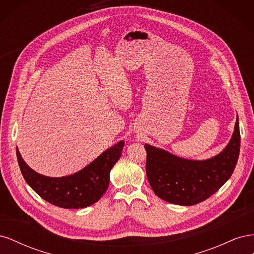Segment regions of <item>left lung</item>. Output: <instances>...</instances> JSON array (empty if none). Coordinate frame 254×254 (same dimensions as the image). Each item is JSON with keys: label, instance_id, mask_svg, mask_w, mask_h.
I'll return each mask as SVG.
<instances>
[{"label": "left lung", "instance_id": "8db88e82", "mask_svg": "<svg viewBox=\"0 0 254 254\" xmlns=\"http://www.w3.org/2000/svg\"><path fill=\"white\" fill-rule=\"evenodd\" d=\"M146 175L155 194L179 205H194L211 197L233 174L241 147L238 118L227 147L207 160H188L145 144Z\"/></svg>", "mask_w": 254, "mask_h": 254}]
</instances>
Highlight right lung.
Instances as JSON below:
<instances>
[{"label": "right lung", "mask_w": 254, "mask_h": 254, "mask_svg": "<svg viewBox=\"0 0 254 254\" xmlns=\"http://www.w3.org/2000/svg\"><path fill=\"white\" fill-rule=\"evenodd\" d=\"M123 147L124 141H120L78 173L60 178L33 171L22 159L18 148L17 158L25 181L45 201L64 209H81L95 203L105 194L109 186L110 171L120 159Z\"/></svg>", "instance_id": "1"}]
</instances>
